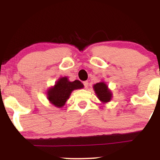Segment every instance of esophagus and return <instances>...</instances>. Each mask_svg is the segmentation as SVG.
Wrapping results in <instances>:
<instances>
[{
    "instance_id": "obj_1",
    "label": "esophagus",
    "mask_w": 160,
    "mask_h": 160,
    "mask_svg": "<svg viewBox=\"0 0 160 160\" xmlns=\"http://www.w3.org/2000/svg\"><path fill=\"white\" fill-rule=\"evenodd\" d=\"M83 84H84V86L85 88H87V87H88V84H89L88 82H87V81H85V82H83Z\"/></svg>"
}]
</instances>
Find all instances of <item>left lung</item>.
Masks as SVG:
<instances>
[{
    "mask_svg": "<svg viewBox=\"0 0 160 160\" xmlns=\"http://www.w3.org/2000/svg\"><path fill=\"white\" fill-rule=\"evenodd\" d=\"M93 89L95 90V92L98 98L102 102L106 103V102H108L111 100L112 92L108 89V86H107L105 82H101L94 84Z\"/></svg>",
    "mask_w": 160,
    "mask_h": 160,
    "instance_id": "obj_1",
    "label": "left lung"
}]
</instances>
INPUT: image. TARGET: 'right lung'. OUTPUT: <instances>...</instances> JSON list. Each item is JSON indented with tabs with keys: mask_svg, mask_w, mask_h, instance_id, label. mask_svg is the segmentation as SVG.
Returning <instances> with one entry per match:
<instances>
[{
	"mask_svg": "<svg viewBox=\"0 0 160 160\" xmlns=\"http://www.w3.org/2000/svg\"><path fill=\"white\" fill-rule=\"evenodd\" d=\"M83 87L84 85L80 81L70 82L68 77L65 76L59 78L54 86L48 89L47 98L54 106L61 108L65 104L67 100H68L72 91Z\"/></svg>",
	"mask_w": 160,
	"mask_h": 160,
	"instance_id": "1",
	"label": "right lung"
}]
</instances>
